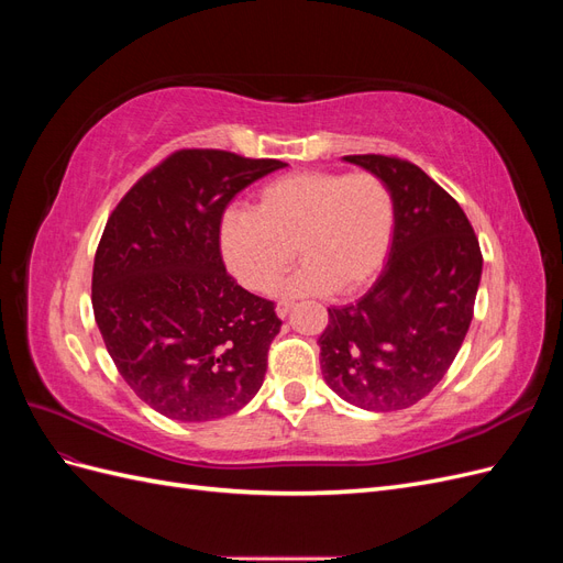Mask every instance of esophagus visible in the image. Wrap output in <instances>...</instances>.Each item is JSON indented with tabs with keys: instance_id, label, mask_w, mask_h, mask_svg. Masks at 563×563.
Returning a JSON list of instances; mask_svg holds the SVG:
<instances>
[{
	"instance_id": "34e87169",
	"label": "esophagus",
	"mask_w": 563,
	"mask_h": 563,
	"mask_svg": "<svg viewBox=\"0 0 563 563\" xmlns=\"http://www.w3.org/2000/svg\"><path fill=\"white\" fill-rule=\"evenodd\" d=\"M294 305H296L294 300H279V302H277V308H275V310H277V314H279V317H286L288 312H291V310H294Z\"/></svg>"
}]
</instances>
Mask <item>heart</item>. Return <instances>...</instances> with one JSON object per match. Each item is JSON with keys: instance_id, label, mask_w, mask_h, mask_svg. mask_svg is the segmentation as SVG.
I'll return each instance as SVG.
<instances>
[{"instance_id": "b5f03b06", "label": "heart", "mask_w": 563, "mask_h": 563, "mask_svg": "<svg viewBox=\"0 0 563 563\" xmlns=\"http://www.w3.org/2000/svg\"><path fill=\"white\" fill-rule=\"evenodd\" d=\"M391 230L395 197L380 176L302 172L269 183L253 213L225 216L220 251L253 294H267L298 253L282 296H350L380 272Z\"/></svg>"}]
</instances>
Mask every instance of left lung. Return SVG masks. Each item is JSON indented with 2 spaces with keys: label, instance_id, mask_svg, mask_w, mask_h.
Masks as SVG:
<instances>
[{
  "label": "left lung",
  "instance_id": "8db88e82",
  "mask_svg": "<svg viewBox=\"0 0 563 563\" xmlns=\"http://www.w3.org/2000/svg\"><path fill=\"white\" fill-rule=\"evenodd\" d=\"M395 197L387 263L352 305L329 308L321 376L364 411H399L439 385L467 335L482 249L460 203L411 162L350 155Z\"/></svg>",
  "mask_w": 563,
  "mask_h": 563
}]
</instances>
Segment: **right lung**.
<instances>
[{
  "instance_id": "right-lung-1",
  "label": "right lung",
  "mask_w": 563,
  "mask_h": 563,
  "mask_svg": "<svg viewBox=\"0 0 563 563\" xmlns=\"http://www.w3.org/2000/svg\"><path fill=\"white\" fill-rule=\"evenodd\" d=\"M284 166L180 150L108 218L93 261L96 323L126 385L166 418L230 416L263 385L282 319L228 275L220 223L244 187Z\"/></svg>"
}]
</instances>
